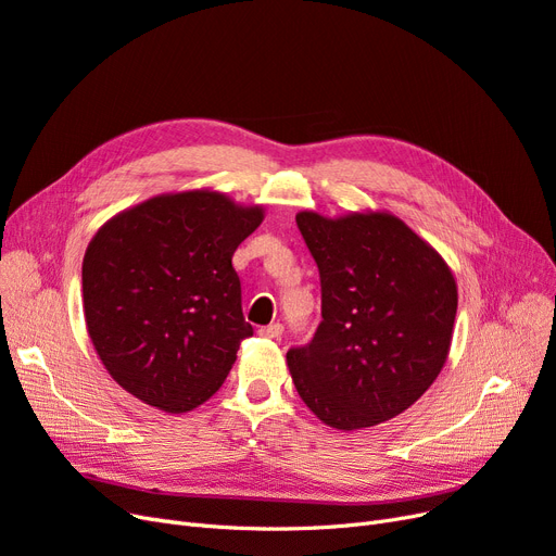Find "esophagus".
Instances as JSON below:
<instances>
[{"label":"esophagus","instance_id":"obj_1","mask_svg":"<svg viewBox=\"0 0 556 556\" xmlns=\"http://www.w3.org/2000/svg\"><path fill=\"white\" fill-rule=\"evenodd\" d=\"M258 334L265 337V339H279L283 334V325L281 323H270V325L261 327Z\"/></svg>","mask_w":556,"mask_h":556}]
</instances>
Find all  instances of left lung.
<instances>
[{"mask_svg": "<svg viewBox=\"0 0 556 556\" xmlns=\"http://www.w3.org/2000/svg\"><path fill=\"white\" fill-rule=\"evenodd\" d=\"M320 273L323 320L286 362L300 399L327 426L392 419L446 362L458 289L444 258L392 213L295 215Z\"/></svg>", "mask_w": 556, "mask_h": 556, "instance_id": "left-lung-1", "label": "left lung"}]
</instances>
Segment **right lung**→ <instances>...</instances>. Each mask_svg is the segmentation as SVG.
Wrapping results in <instances>:
<instances>
[{"mask_svg":"<svg viewBox=\"0 0 556 556\" xmlns=\"http://www.w3.org/2000/svg\"><path fill=\"white\" fill-rule=\"evenodd\" d=\"M263 205L222 192L157 194L114 215L81 263L87 330L110 376L164 413L208 401L229 376L244 323L238 244Z\"/></svg>","mask_w":556,"mask_h":556,"instance_id":"right-lung-1","label":"right lung"}]
</instances>
